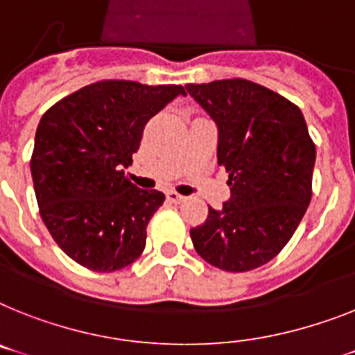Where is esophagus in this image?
I'll return each mask as SVG.
<instances>
[{
	"label": "esophagus",
	"mask_w": 355,
	"mask_h": 355,
	"mask_svg": "<svg viewBox=\"0 0 355 355\" xmlns=\"http://www.w3.org/2000/svg\"><path fill=\"white\" fill-rule=\"evenodd\" d=\"M166 198H168V201H172V203H183L184 196L178 194V192H174V190H171V192H166Z\"/></svg>",
	"instance_id": "obj_1"
}]
</instances>
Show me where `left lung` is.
<instances>
[{
  "mask_svg": "<svg viewBox=\"0 0 355 355\" xmlns=\"http://www.w3.org/2000/svg\"><path fill=\"white\" fill-rule=\"evenodd\" d=\"M218 125V163L230 199L190 230L205 261L227 272L263 266L283 250L312 198L315 145L300 107L247 79L184 85Z\"/></svg>",
  "mask_w": 355,
  "mask_h": 355,
  "instance_id": "left-lung-1",
  "label": "left lung"
}]
</instances>
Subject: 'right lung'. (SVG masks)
I'll return each mask as SVG.
<instances>
[{"label": "right lung", "mask_w": 355, "mask_h": 355, "mask_svg": "<svg viewBox=\"0 0 355 355\" xmlns=\"http://www.w3.org/2000/svg\"><path fill=\"white\" fill-rule=\"evenodd\" d=\"M181 94V85L105 79L43 114L31 159L37 207L58 247L85 268L119 270L145 250L165 194L137 189L125 168L148 119Z\"/></svg>", "instance_id": "obj_1"}]
</instances>
